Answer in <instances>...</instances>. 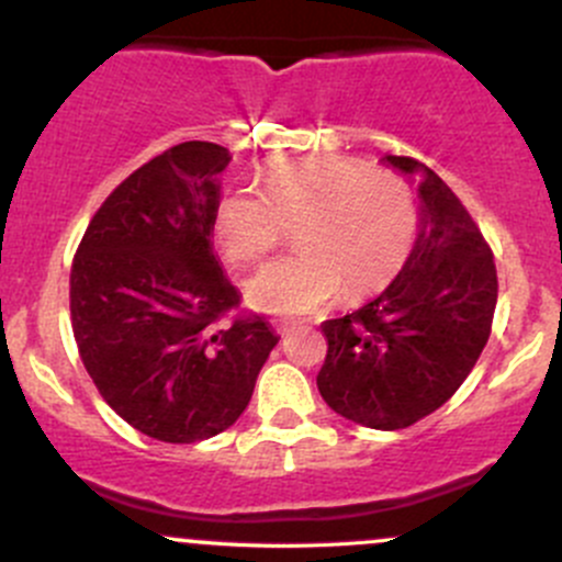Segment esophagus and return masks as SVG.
<instances>
[{
  "instance_id": "34e87169",
  "label": "esophagus",
  "mask_w": 562,
  "mask_h": 562,
  "mask_svg": "<svg viewBox=\"0 0 562 562\" xmlns=\"http://www.w3.org/2000/svg\"><path fill=\"white\" fill-rule=\"evenodd\" d=\"M271 326H274L277 334H288V331H293V328H296V323L288 321V317H277V321L271 323Z\"/></svg>"
}]
</instances>
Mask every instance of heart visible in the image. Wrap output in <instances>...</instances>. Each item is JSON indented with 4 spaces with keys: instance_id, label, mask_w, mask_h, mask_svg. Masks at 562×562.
Wrapping results in <instances>:
<instances>
[{
    "instance_id": "1",
    "label": "heart",
    "mask_w": 562,
    "mask_h": 562,
    "mask_svg": "<svg viewBox=\"0 0 562 562\" xmlns=\"http://www.w3.org/2000/svg\"><path fill=\"white\" fill-rule=\"evenodd\" d=\"M299 252L255 271L245 285L260 313L304 315L386 288L418 236V201L400 173L367 160L310 155L266 168L263 192L234 187L214 209V236L236 266L255 263L296 225Z\"/></svg>"
}]
</instances>
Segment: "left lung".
Here are the masks:
<instances>
[{"mask_svg": "<svg viewBox=\"0 0 562 562\" xmlns=\"http://www.w3.org/2000/svg\"><path fill=\"white\" fill-rule=\"evenodd\" d=\"M418 176L422 234L386 291L323 323L328 350L317 391L339 416L405 429L454 396L492 331L497 269L479 225L432 168L386 155Z\"/></svg>", "mask_w": 562, "mask_h": 562, "instance_id": "left-lung-1", "label": "left lung"}]
</instances>
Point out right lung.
Segmentation results:
<instances>
[{
    "mask_svg": "<svg viewBox=\"0 0 562 562\" xmlns=\"http://www.w3.org/2000/svg\"><path fill=\"white\" fill-rule=\"evenodd\" d=\"M225 146L187 140L133 171L89 223L70 269L78 353L138 432L195 443L245 413L277 334L225 315L239 291L214 258Z\"/></svg>",
    "mask_w": 562,
    "mask_h": 562,
    "instance_id": "add662e5",
    "label": "right lung"
}]
</instances>
